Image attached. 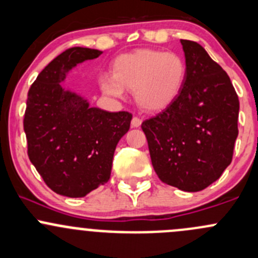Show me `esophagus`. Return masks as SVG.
I'll list each match as a JSON object with an SVG mask.
<instances>
[{"instance_id":"1","label":"esophagus","mask_w":258,"mask_h":258,"mask_svg":"<svg viewBox=\"0 0 258 258\" xmlns=\"http://www.w3.org/2000/svg\"><path fill=\"white\" fill-rule=\"evenodd\" d=\"M140 125H142V119L138 118V116H134L132 119V126L133 128H139Z\"/></svg>"}]
</instances>
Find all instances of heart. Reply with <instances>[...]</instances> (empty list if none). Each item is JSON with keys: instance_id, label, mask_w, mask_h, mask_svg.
Masks as SVG:
<instances>
[{"instance_id": "1", "label": "heart", "mask_w": 258, "mask_h": 258, "mask_svg": "<svg viewBox=\"0 0 258 258\" xmlns=\"http://www.w3.org/2000/svg\"><path fill=\"white\" fill-rule=\"evenodd\" d=\"M185 63L174 52L142 50L120 56L113 76H103L100 88L113 98H123L124 89L135 91V101L149 113L164 110L179 95L185 80Z\"/></svg>"}]
</instances>
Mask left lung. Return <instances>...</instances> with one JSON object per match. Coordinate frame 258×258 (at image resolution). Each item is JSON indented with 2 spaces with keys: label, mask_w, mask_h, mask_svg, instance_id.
Segmentation results:
<instances>
[{
  "label": "left lung",
  "mask_w": 258,
  "mask_h": 258,
  "mask_svg": "<svg viewBox=\"0 0 258 258\" xmlns=\"http://www.w3.org/2000/svg\"><path fill=\"white\" fill-rule=\"evenodd\" d=\"M185 80L168 108L142 123L155 173L165 184L198 192L231 164L239 101L226 71L195 41L180 40Z\"/></svg>",
  "instance_id": "obj_1"
}]
</instances>
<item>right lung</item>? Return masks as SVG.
<instances>
[{
  "instance_id": "obj_1",
  "label": "right lung",
  "mask_w": 258,
  "mask_h": 258,
  "mask_svg": "<svg viewBox=\"0 0 258 258\" xmlns=\"http://www.w3.org/2000/svg\"><path fill=\"white\" fill-rule=\"evenodd\" d=\"M101 53L68 48L39 74L27 94V154L47 187L70 198L85 197L110 179L116 144L133 116L90 108L88 100L61 86L71 69Z\"/></svg>"
}]
</instances>
